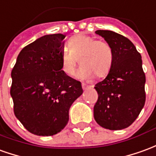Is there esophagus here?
Here are the masks:
<instances>
[{"label":"esophagus","mask_w":156,"mask_h":156,"mask_svg":"<svg viewBox=\"0 0 156 156\" xmlns=\"http://www.w3.org/2000/svg\"><path fill=\"white\" fill-rule=\"evenodd\" d=\"M82 87H83V90H86V89H91V88H93V86L88 85V84H86V83H83V84H82Z\"/></svg>","instance_id":"esophagus-1"}]
</instances>
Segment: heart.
I'll return each instance as SVG.
<instances>
[{
	"label": "heart",
	"mask_w": 156,
	"mask_h": 156,
	"mask_svg": "<svg viewBox=\"0 0 156 156\" xmlns=\"http://www.w3.org/2000/svg\"><path fill=\"white\" fill-rule=\"evenodd\" d=\"M78 59L82 64L78 74L79 78H90L94 74L102 78L112 68L114 53L106 41L95 40L85 34H77L71 37L67 49L61 53V66L65 74L69 77L74 75Z\"/></svg>",
	"instance_id": "b5f03b06"
}]
</instances>
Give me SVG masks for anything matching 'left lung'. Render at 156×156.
<instances>
[{"mask_svg": "<svg viewBox=\"0 0 156 156\" xmlns=\"http://www.w3.org/2000/svg\"><path fill=\"white\" fill-rule=\"evenodd\" d=\"M111 44L113 64L103 81L95 84L98 101L94 106L96 122L110 130L129 127L145 103V74L142 58L127 38L110 30H97Z\"/></svg>", "mask_w": 156, "mask_h": 156, "instance_id": "obj_1", "label": "left lung"}]
</instances>
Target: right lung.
Masks as SVG:
<instances>
[{
  "label": "right lung",
  "instance_id": "1",
  "mask_svg": "<svg viewBox=\"0 0 156 156\" xmlns=\"http://www.w3.org/2000/svg\"><path fill=\"white\" fill-rule=\"evenodd\" d=\"M65 37L55 34L37 39L20 51L12 70L14 114L33 134L52 136L62 131L71 105L83 94L81 83L62 70Z\"/></svg>",
  "mask_w": 156,
  "mask_h": 156
}]
</instances>
